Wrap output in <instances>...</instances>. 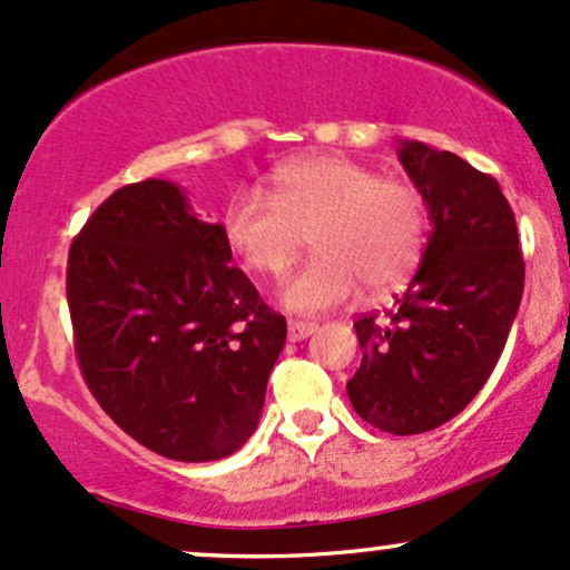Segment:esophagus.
<instances>
[{
    "mask_svg": "<svg viewBox=\"0 0 570 570\" xmlns=\"http://www.w3.org/2000/svg\"><path fill=\"white\" fill-rule=\"evenodd\" d=\"M314 331H317V325L304 323V320H291V323H287V338H291V341L309 338Z\"/></svg>",
    "mask_w": 570,
    "mask_h": 570,
    "instance_id": "34e87169",
    "label": "esophagus"
}]
</instances>
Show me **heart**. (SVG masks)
<instances>
[{"label": "heart", "mask_w": 570, "mask_h": 570, "mask_svg": "<svg viewBox=\"0 0 570 570\" xmlns=\"http://www.w3.org/2000/svg\"><path fill=\"white\" fill-rule=\"evenodd\" d=\"M220 226L247 269L266 277L285 274L312 232L317 253L279 291L287 309L312 314L357 296L363 283L376 293L403 283L424 253L426 205L407 180L317 154L274 167L266 191H234Z\"/></svg>", "instance_id": "obj_1"}]
</instances>
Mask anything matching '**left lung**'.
<instances>
[{
    "label": "left lung",
    "mask_w": 570,
    "mask_h": 570,
    "mask_svg": "<svg viewBox=\"0 0 570 570\" xmlns=\"http://www.w3.org/2000/svg\"><path fill=\"white\" fill-rule=\"evenodd\" d=\"M397 154L432 232L394 309L354 323L363 363L346 392L360 419L403 438L438 430L483 390L523 298L525 264L497 178L419 140Z\"/></svg>",
    "instance_id": "left-lung-1"
}]
</instances>
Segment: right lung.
I'll use <instances>...</instances> for the list:
<instances>
[{
    "instance_id": "1",
    "label": "right lung",
    "mask_w": 570,
    "mask_h": 570,
    "mask_svg": "<svg viewBox=\"0 0 570 570\" xmlns=\"http://www.w3.org/2000/svg\"><path fill=\"white\" fill-rule=\"evenodd\" d=\"M229 261L224 226L159 178L114 191L71 243L79 371L114 424L159 456L224 459L261 419L287 325Z\"/></svg>"
}]
</instances>
